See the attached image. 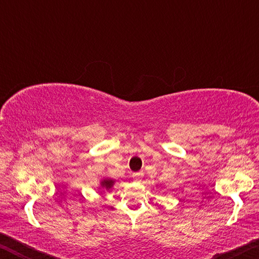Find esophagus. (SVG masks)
Segmentation results:
<instances>
[{
  "label": "esophagus",
  "mask_w": 259,
  "mask_h": 259,
  "mask_svg": "<svg viewBox=\"0 0 259 259\" xmlns=\"http://www.w3.org/2000/svg\"><path fill=\"white\" fill-rule=\"evenodd\" d=\"M143 176H144L143 172H135V174H133V178H134L135 182H142Z\"/></svg>",
  "instance_id": "34e87169"
}]
</instances>
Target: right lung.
Segmentation results:
<instances>
[{"label": "right lung", "instance_id": "right-lung-1", "mask_svg": "<svg viewBox=\"0 0 259 259\" xmlns=\"http://www.w3.org/2000/svg\"><path fill=\"white\" fill-rule=\"evenodd\" d=\"M114 183H115V181H113V179H111V178H105V179H103L102 182H100V188H102L103 192L109 191V190H111V188L113 187Z\"/></svg>", "mask_w": 259, "mask_h": 259}]
</instances>
